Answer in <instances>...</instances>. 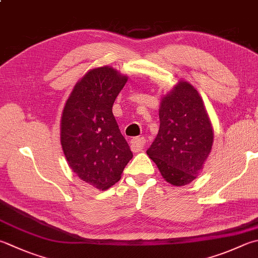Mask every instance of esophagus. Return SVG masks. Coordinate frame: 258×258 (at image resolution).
Segmentation results:
<instances>
[{"instance_id":"1","label":"esophagus","mask_w":258,"mask_h":258,"mask_svg":"<svg viewBox=\"0 0 258 258\" xmlns=\"http://www.w3.org/2000/svg\"><path fill=\"white\" fill-rule=\"evenodd\" d=\"M131 148H133L135 152H139V150L144 149L146 146V139L144 137H139V138H135L131 140Z\"/></svg>"}]
</instances>
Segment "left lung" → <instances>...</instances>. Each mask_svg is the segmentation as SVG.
Returning <instances> with one entry per match:
<instances>
[{"mask_svg": "<svg viewBox=\"0 0 258 258\" xmlns=\"http://www.w3.org/2000/svg\"><path fill=\"white\" fill-rule=\"evenodd\" d=\"M157 137L147 155L165 181L182 186L196 179L213 143V129L200 94L179 81L162 99Z\"/></svg>", "mask_w": 258, "mask_h": 258, "instance_id": "left-lung-1", "label": "left lung"}]
</instances>
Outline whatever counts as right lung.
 Here are the masks:
<instances>
[{"label": "right lung", "mask_w": 258, "mask_h": 258, "mask_svg": "<svg viewBox=\"0 0 258 258\" xmlns=\"http://www.w3.org/2000/svg\"><path fill=\"white\" fill-rule=\"evenodd\" d=\"M128 77L112 67L93 69L76 83L62 110L60 144L70 167L82 181L108 189L133 158L112 113Z\"/></svg>", "instance_id": "add662e5"}]
</instances>
